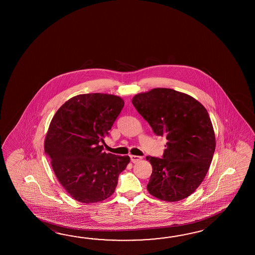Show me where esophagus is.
I'll list each match as a JSON object with an SVG mask.
<instances>
[{
  "mask_svg": "<svg viewBox=\"0 0 255 255\" xmlns=\"http://www.w3.org/2000/svg\"><path fill=\"white\" fill-rule=\"evenodd\" d=\"M130 159H131L132 162L135 163L140 160L141 157H139V156H135V155H130Z\"/></svg>",
  "mask_w": 255,
  "mask_h": 255,
  "instance_id": "1",
  "label": "esophagus"
}]
</instances>
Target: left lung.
I'll return each mask as SVG.
<instances>
[{
	"instance_id": "left-lung-1",
	"label": "left lung",
	"mask_w": 255,
	"mask_h": 255,
	"mask_svg": "<svg viewBox=\"0 0 255 255\" xmlns=\"http://www.w3.org/2000/svg\"><path fill=\"white\" fill-rule=\"evenodd\" d=\"M132 104L154 133L167 138L162 158L146 157L152 165L148 192L171 202L189 197L205 178L216 146L206 109L195 98L169 88L137 94Z\"/></svg>"
}]
</instances>
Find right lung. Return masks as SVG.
Here are the masks:
<instances>
[{"label": "right lung", "instance_id": "obj_1", "mask_svg": "<svg viewBox=\"0 0 255 255\" xmlns=\"http://www.w3.org/2000/svg\"><path fill=\"white\" fill-rule=\"evenodd\" d=\"M124 104L114 95H78L50 123L44 152L60 184L76 201L95 203L109 198L129 163L128 156L106 153L102 145Z\"/></svg>", "mask_w": 255, "mask_h": 255}]
</instances>
